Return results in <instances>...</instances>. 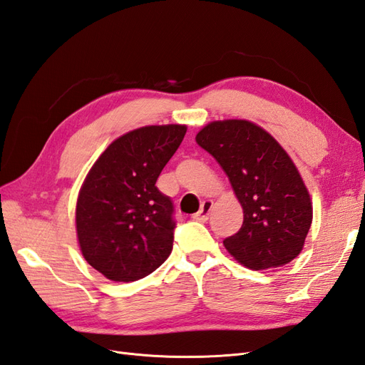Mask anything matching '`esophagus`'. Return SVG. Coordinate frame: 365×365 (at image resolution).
I'll return each mask as SVG.
<instances>
[{
  "label": "esophagus",
  "mask_w": 365,
  "mask_h": 365,
  "mask_svg": "<svg viewBox=\"0 0 365 365\" xmlns=\"http://www.w3.org/2000/svg\"><path fill=\"white\" fill-rule=\"evenodd\" d=\"M212 208H213V201H204L202 202V205H201V208H200V212H197L193 217L196 219V220H200V222H205V220L208 219V215H210V212H212Z\"/></svg>",
  "instance_id": "34e87169"
}]
</instances>
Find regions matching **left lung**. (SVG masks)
<instances>
[{
	"instance_id": "8db88e82",
	"label": "left lung",
	"mask_w": 365,
	"mask_h": 365,
	"mask_svg": "<svg viewBox=\"0 0 365 365\" xmlns=\"http://www.w3.org/2000/svg\"><path fill=\"white\" fill-rule=\"evenodd\" d=\"M196 143L220 164L244 208V224L224 240L227 251L254 271L294 260L312 224V204L288 153L247 120L208 123Z\"/></svg>"
}]
</instances>
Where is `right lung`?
Wrapping results in <instances>:
<instances>
[{"instance_id":"add662e5","label":"right lung","mask_w":365,"mask_h":365,"mask_svg":"<svg viewBox=\"0 0 365 365\" xmlns=\"http://www.w3.org/2000/svg\"><path fill=\"white\" fill-rule=\"evenodd\" d=\"M184 125L145 126L121 135L86 175L76 205L85 260L113 282L155 271L173 247V202L155 185L185 135Z\"/></svg>"}]
</instances>
